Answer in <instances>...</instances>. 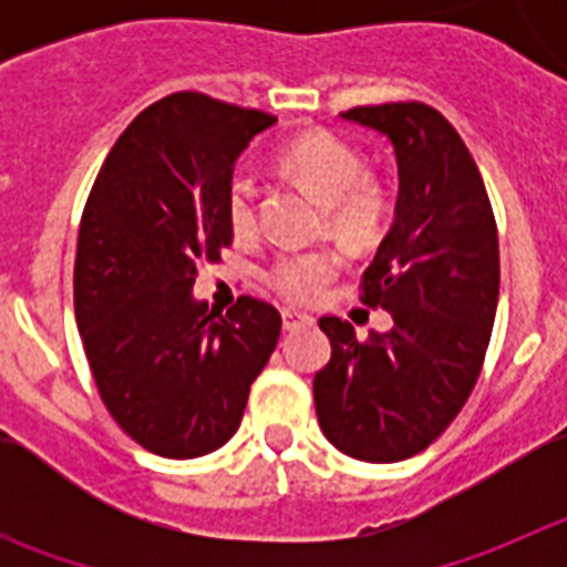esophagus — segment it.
Returning a JSON list of instances; mask_svg holds the SVG:
<instances>
[{"mask_svg":"<svg viewBox=\"0 0 567 567\" xmlns=\"http://www.w3.org/2000/svg\"><path fill=\"white\" fill-rule=\"evenodd\" d=\"M280 318H284V329H287V332L312 323V318H309L307 312H298V309H284V312H280Z\"/></svg>","mask_w":567,"mask_h":567,"instance_id":"obj_1","label":"esophagus"}]
</instances>
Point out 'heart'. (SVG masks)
<instances>
[{"label": "heart", "mask_w": 567, "mask_h": 567, "mask_svg": "<svg viewBox=\"0 0 567 567\" xmlns=\"http://www.w3.org/2000/svg\"><path fill=\"white\" fill-rule=\"evenodd\" d=\"M280 167L307 184L327 204L329 233L354 249H365L383 238L392 215L385 187L365 175L363 155L343 138L312 130L287 144ZM227 218L238 235H249L258 224V187L249 175H235L227 189ZM340 272V255L332 249L280 255L269 269V284L280 298L312 303Z\"/></svg>", "instance_id": "1"}]
</instances>
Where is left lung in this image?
<instances>
[{
  "label": "left lung",
  "mask_w": 567,
  "mask_h": 567,
  "mask_svg": "<svg viewBox=\"0 0 567 567\" xmlns=\"http://www.w3.org/2000/svg\"><path fill=\"white\" fill-rule=\"evenodd\" d=\"M340 115L383 133L398 155L394 224L360 284V300L394 327L358 340L349 320H318L332 358L315 374V412L343 454L398 463L429 449L477 383L499 298L497 221L443 113L392 102Z\"/></svg>",
  "instance_id": "1"
}]
</instances>
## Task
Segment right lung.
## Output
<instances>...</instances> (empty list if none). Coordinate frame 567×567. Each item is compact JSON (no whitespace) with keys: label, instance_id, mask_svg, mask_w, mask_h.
Wrapping results in <instances>:
<instances>
[{"label":"right lung","instance_id":"right-lung-1","mask_svg":"<svg viewBox=\"0 0 567 567\" xmlns=\"http://www.w3.org/2000/svg\"><path fill=\"white\" fill-rule=\"evenodd\" d=\"M275 115L173 93L135 115L104 158L79 227L73 307L107 412L147 452L193 460L238 432L280 312L240 295L193 298L198 264L233 244L238 155Z\"/></svg>","mask_w":567,"mask_h":567}]
</instances>
